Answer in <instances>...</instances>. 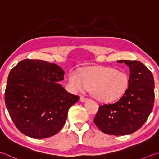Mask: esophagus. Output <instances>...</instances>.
Listing matches in <instances>:
<instances>
[{
	"label": "esophagus",
	"instance_id": "esophagus-1",
	"mask_svg": "<svg viewBox=\"0 0 159 159\" xmlns=\"http://www.w3.org/2000/svg\"><path fill=\"white\" fill-rule=\"evenodd\" d=\"M87 98H85L84 96H81L80 97V102H86V101H87Z\"/></svg>",
	"mask_w": 159,
	"mask_h": 159
}]
</instances>
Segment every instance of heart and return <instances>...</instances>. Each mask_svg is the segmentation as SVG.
I'll list each match as a JSON object with an SVG mask.
<instances>
[{"label": "heart", "instance_id": "heart-1", "mask_svg": "<svg viewBox=\"0 0 159 159\" xmlns=\"http://www.w3.org/2000/svg\"><path fill=\"white\" fill-rule=\"evenodd\" d=\"M68 82L74 91L89 89L96 99L110 102L122 95L128 79L124 73L112 67H95L83 70L80 75L72 71L69 74Z\"/></svg>", "mask_w": 159, "mask_h": 159}]
</instances>
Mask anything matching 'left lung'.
Returning <instances> with one entry per match:
<instances>
[{
  "instance_id": "obj_1",
  "label": "left lung",
  "mask_w": 159,
  "mask_h": 159,
  "mask_svg": "<svg viewBox=\"0 0 159 159\" xmlns=\"http://www.w3.org/2000/svg\"><path fill=\"white\" fill-rule=\"evenodd\" d=\"M130 69L128 89L116 102L103 104L93 119L96 126L111 135H126L139 130L152 111L154 80L152 74L138 61L120 60Z\"/></svg>"
}]
</instances>
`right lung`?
<instances>
[{
    "mask_svg": "<svg viewBox=\"0 0 159 159\" xmlns=\"http://www.w3.org/2000/svg\"><path fill=\"white\" fill-rule=\"evenodd\" d=\"M64 73L55 63L29 59L10 71L5 105L22 133L42 139L55 135L63 128L67 111L80 98L59 84Z\"/></svg>",
    "mask_w": 159,
    "mask_h": 159,
    "instance_id": "obj_1",
    "label": "right lung"
}]
</instances>
